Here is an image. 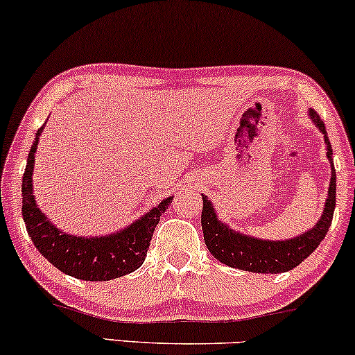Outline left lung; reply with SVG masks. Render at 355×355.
<instances>
[{
	"mask_svg": "<svg viewBox=\"0 0 355 355\" xmlns=\"http://www.w3.org/2000/svg\"><path fill=\"white\" fill-rule=\"evenodd\" d=\"M309 116L324 135L325 146H327V158L331 162L332 170L325 209L322 211L319 222L311 230L294 239L277 240L275 242V240L248 237L245 234L229 229V225L220 222L211 202L207 200L205 195H202V230L205 245L210 250V254L225 266L240 268V270L257 272V274L288 272L299 263H302L319 247L327 230L331 229L334 209H336V170H334L332 164V146L319 113L311 110Z\"/></svg>",
	"mask_w": 355,
	"mask_h": 355,
	"instance_id": "left-lung-1",
	"label": "left lung"
}]
</instances>
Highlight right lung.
Returning <instances> with one entry per match:
<instances>
[{
    "instance_id": "right-lung-1",
    "label": "right lung",
    "mask_w": 355,
    "mask_h": 355,
    "mask_svg": "<svg viewBox=\"0 0 355 355\" xmlns=\"http://www.w3.org/2000/svg\"><path fill=\"white\" fill-rule=\"evenodd\" d=\"M43 126L36 132V138L28 153L21 185V214L28 235L33 240L35 247L58 270L80 280L105 282L132 274L144 263L155 227L160 222L162 214L168 209L172 197L162 200L157 207L146 211L144 217L115 234L103 235V237H76V235L64 234L53 225L46 215L42 214L33 195L31 177L35 168L36 146Z\"/></svg>"
}]
</instances>
